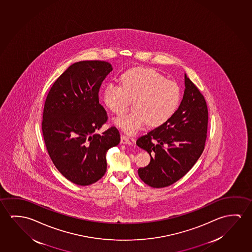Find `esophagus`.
I'll list each match as a JSON object with an SVG mask.
<instances>
[{
    "label": "esophagus",
    "mask_w": 252,
    "mask_h": 252,
    "mask_svg": "<svg viewBox=\"0 0 252 252\" xmlns=\"http://www.w3.org/2000/svg\"><path fill=\"white\" fill-rule=\"evenodd\" d=\"M120 142L122 144L131 145L132 144V140H130L127 136L121 135V137H120Z\"/></svg>",
    "instance_id": "34e87169"
}]
</instances>
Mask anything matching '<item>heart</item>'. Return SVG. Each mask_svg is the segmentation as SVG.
I'll use <instances>...</instances> for the list:
<instances>
[{
	"mask_svg": "<svg viewBox=\"0 0 252 252\" xmlns=\"http://www.w3.org/2000/svg\"><path fill=\"white\" fill-rule=\"evenodd\" d=\"M120 85L110 83L103 91V101L115 114L125 112L133 100L132 112L117 117L113 124L127 134H134L147 124H165L173 116L181 99L174 82L150 68H134L120 75Z\"/></svg>",
	"mask_w": 252,
	"mask_h": 252,
	"instance_id": "obj_1",
	"label": "heart"
}]
</instances>
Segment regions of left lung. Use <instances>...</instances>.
Returning <instances> with one entry per match:
<instances>
[{
  "mask_svg": "<svg viewBox=\"0 0 252 252\" xmlns=\"http://www.w3.org/2000/svg\"><path fill=\"white\" fill-rule=\"evenodd\" d=\"M184 79L183 97L173 116L136 141L151 157L138 174L152 188L170 186L182 178L204 150L209 120L205 98L186 74Z\"/></svg>",
  "mask_w": 252,
  "mask_h": 252,
  "instance_id": "left-lung-1",
  "label": "left lung"
}]
</instances>
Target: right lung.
I'll return each instance as SVG.
<instances>
[{"label": "right lung", "mask_w": 252, "mask_h": 252, "mask_svg": "<svg viewBox=\"0 0 252 252\" xmlns=\"http://www.w3.org/2000/svg\"><path fill=\"white\" fill-rule=\"evenodd\" d=\"M112 70L104 61L75 63L55 82L45 100L42 129L47 150L58 170L77 185L102 178L106 153L120 143L114 126L97 133L107 120L98 92Z\"/></svg>", "instance_id": "obj_1"}]
</instances>
